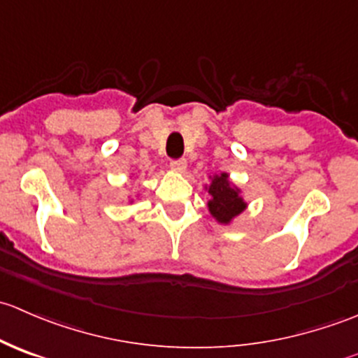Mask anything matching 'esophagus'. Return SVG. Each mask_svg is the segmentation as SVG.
I'll return each instance as SVG.
<instances>
[{
  "instance_id": "esophagus-1",
  "label": "esophagus",
  "mask_w": 358,
  "mask_h": 358,
  "mask_svg": "<svg viewBox=\"0 0 358 358\" xmlns=\"http://www.w3.org/2000/svg\"><path fill=\"white\" fill-rule=\"evenodd\" d=\"M169 168L176 173H183L187 169V161L185 159H176V161L169 162Z\"/></svg>"
}]
</instances>
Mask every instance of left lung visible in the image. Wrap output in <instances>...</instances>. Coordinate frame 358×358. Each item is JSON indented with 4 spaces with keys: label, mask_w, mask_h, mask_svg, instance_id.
Listing matches in <instances>:
<instances>
[{
    "label": "left lung",
    "mask_w": 358,
    "mask_h": 358,
    "mask_svg": "<svg viewBox=\"0 0 358 358\" xmlns=\"http://www.w3.org/2000/svg\"><path fill=\"white\" fill-rule=\"evenodd\" d=\"M211 199L208 201V209L213 218L222 225H229L236 216L246 209V202L241 197V190L232 185L227 173H220L211 178V185L206 187Z\"/></svg>",
    "instance_id": "left-lung-1"
}]
</instances>
